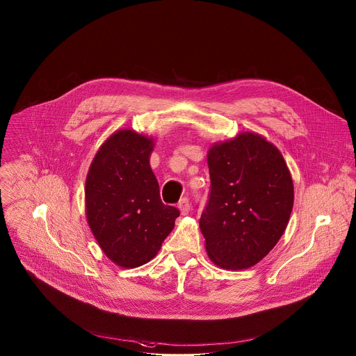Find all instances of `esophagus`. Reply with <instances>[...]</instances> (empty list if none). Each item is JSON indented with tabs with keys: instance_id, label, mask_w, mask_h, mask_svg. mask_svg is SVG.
Masks as SVG:
<instances>
[{
	"instance_id": "1",
	"label": "esophagus",
	"mask_w": 356,
	"mask_h": 356,
	"mask_svg": "<svg viewBox=\"0 0 356 356\" xmlns=\"http://www.w3.org/2000/svg\"><path fill=\"white\" fill-rule=\"evenodd\" d=\"M178 208H179V211H181V213H182V215H188V213H189V211H191V203H189V199H188V197L181 199V200H179V203H178Z\"/></svg>"
}]
</instances>
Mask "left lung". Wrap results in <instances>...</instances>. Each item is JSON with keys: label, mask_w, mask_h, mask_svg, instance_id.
Segmentation results:
<instances>
[{"label": "left lung", "mask_w": 356, "mask_h": 356, "mask_svg": "<svg viewBox=\"0 0 356 356\" xmlns=\"http://www.w3.org/2000/svg\"><path fill=\"white\" fill-rule=\"evenodd\" d=\"M211 189L200 218L209 259L223 268H248L284 234L293 182L281 152L243 133L208 151Z\"/></svg>", "instance_id": "1"}]
</instances>
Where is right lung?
<instances>
[{
	"mask_svg": "<svg viewBox=\"0 0 356 356\" xmlns=\"http://www.w3.org/2000/svg\"><path fill=\"white\" fill-rule=\"evenodd\" d=\"M152 149V138L116 131L96 153L86 178L89 226L104 254L122 267L153 259L179 216L178 208L160 199Z\"/></svg>",
	"mask_w": 356,
	"mask_h": 356,
	"instance_id": "add662e5",
	"label": "right lung"
}]
</instances>
